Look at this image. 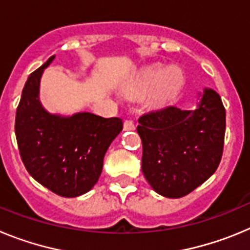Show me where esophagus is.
<instances>
[{
  "instance_id": "obj_1",
  "label": "esophagus",
  "mask_w": 250,
  "mask_h": 250,
  "mask_svg": "<svg viewBox=\"0 0 250 250\" xmlns=\"http://www.w3.org/2000/svg\"><path fill=\"white\" fill-rule=\"evenodd\" d=\"M135 129V124L131 119H126L125 123H124V130H134Z\"/></svg>"
}]
</instances>
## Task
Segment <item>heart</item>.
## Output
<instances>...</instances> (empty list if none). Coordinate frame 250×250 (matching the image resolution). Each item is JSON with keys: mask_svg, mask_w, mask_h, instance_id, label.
Here are the masks:
<instances>
[{"mask_svg": "<svg viewBox=\"0 0 250 250\" xmlns=\"http://www.w3.org/2000/svg\"><path fill=\"white\" fill-rule=\"evenodd\" d=\"M184 83V75L178 68L167 70L165 67H155L147 74V85L156 87V99L167 100L179 92Z\"/></svg>", "mask_w": 250, "mask_h": 250, "instance_id": "obj_1", "label": "heart"}]
</instances>
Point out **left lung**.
<instances>
[{
    "instance_id": "left-lung-1",
    "label": "left lung",
    "mask_w": 250,
    "mask_h": 250,
    "mask_svg": "<svg viewBox=\"0 0 250 250\" xmlns=\"http://www.w3.org/2000/svg\"><path fill=\"white\" fill-rule=\"evenodd\" d=\"M141 170L158 194L182 198L219 167L224 149L225 109L214 90L205 89L195 111L165 106L139 118Z\"/></svg>"
}]
</instances>
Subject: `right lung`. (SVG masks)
Here are the masks:
<instances>
[{
    "mask_svg": "<svg viewBox=\"0 0 250 250\" xmlns=\"http://www.w3.org/2000/svg\"><path fill=\"white\" fill-rule=\"evenodd\" d=\"M54 57L28 76L16 110L15 134L30 175L52 193L74 198L96 184L106 150L123 130V120L91 112L71 118L46 112L39 100V83Z\"/></svg>",
    "mask_w": 250,
    "mask_h": 250,
    "instance_id": "1",
    "label": "right lung"
}]
</instances>
